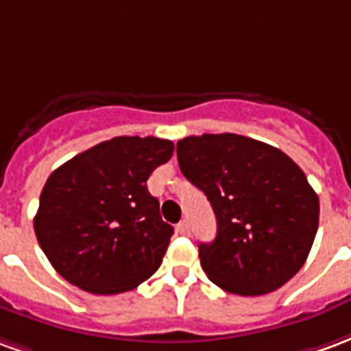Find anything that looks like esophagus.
<instances>
[{"instance_id": "1", "label": "esophagus", "mask_w": 351, "mask_h": 351, "mask_svg": "<svg viewBox=\"0 0 351 351\" xmlns=\"http://www.w3.org/2000/svg\"><path fill=\"white\" fill-rule=\"evenodd\" d=\"M176 230H178L179 235H189V234H191V228H189V222H186V221L179 222L178 226H176Z\"/></svg>"}]
</instances>
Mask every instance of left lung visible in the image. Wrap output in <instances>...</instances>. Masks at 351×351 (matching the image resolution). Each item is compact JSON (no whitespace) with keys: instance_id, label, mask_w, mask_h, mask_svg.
Instances as JSON below:
<instances>
[{"instance_id":"left-lung-1","label":"left lung","mask_w":351,"mask_h":351,"mask_svg":"<svg viewBox=\"0 0 351 351\" xmlns=\"http://www.w3.org/2000/svg\"><path fill=\"white\" fill-rule=\"evenodd\" d=\"M179 168L211 202L217 237L200 245L207 278L237 295L278 290L316 237L318 194L286 153L232 132L178 142Z\"/></svg>"}]
</instances>
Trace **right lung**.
Listing matches in <instances>:
<instances>
[{"label":"right lung","mask_w":351,"mask_h":351,"mask_svg":"<svg viewBox=\"0 0 351 351\" xmlns=\"http://www.w3.org/2000/svg\"><path fill=\"white\" fill-rule=\"evenodd\" d=\"M172 155L170 140L117 136L50 173L33 228L61 277L110 295L136 288L160 267L173 228L147 179Z\"/></svg>","instance_id":"add662e5"}]
</instances>
